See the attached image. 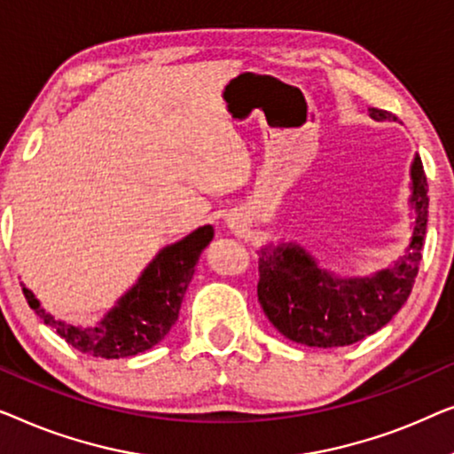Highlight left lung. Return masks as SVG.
Masks as SVG:
<instances>
[{
    "instance_id": "1",
    "label": "left lung",
    "mask_w": 454,
    "mask_h": 454,
    "mask_svg": "<svg viewBox=\"0 0 454 454\" xmlns=\"http://www.w3.org/2000/svg\"><path fill=\"white\" fill-rule=\"evenodd\" d=\"M374 121H397L393 113L368 108ZM416 212L410 247L391 267L366 278H337L296 242L263 247L257 296L279 333L309 348H341L372 335L397 315L416 282L427 224V181L421 158L411 162Z\"/></svg>"
}]
</instances>
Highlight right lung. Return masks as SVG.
I'll use <instances>...</instances> for the list:
<instances>
[{"mask_svg":"<svg viewBox=\"0 0 454 454\" xmlns=\"http://www.w3.org/2000/svg\"><path fill=\"white\" fill-rule=\"evenodd\" d=\"M212 239L214 228L207 224L175 245L164 247L145 267L136 286L125 292L94 327H80L55 318L24 284L22 292L44 325L53 327L78 352L106 360L136 356L162 341L176 323L197 261Z\"/></svg>","mask_w":454,"mask_h":454,"instance_id":"1","label":"right lung"}]
</instances>
